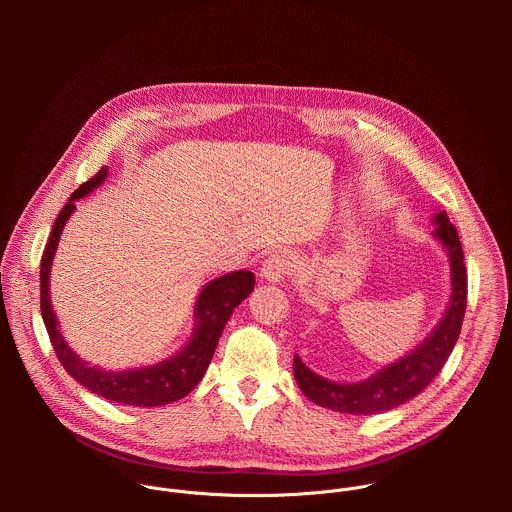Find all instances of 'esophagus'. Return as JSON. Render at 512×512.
Returning a JSON list of instances; mask_svg holds the SVG:
<instances>
[{
	"mask_svg": "<svg viewBox=\"0 0 512 512\" xmlns=\"http://www.w3.org/2000/svg\"><path fill=\"white\" fill-rule=\"evenodd\" d=\"M291 267H294V255L289 251H275L265 259L261 267V277L269 283H279L289 275Z\"/></svg>",
	"mask_w": 512,
	"mask_h": 512,
	"instance_id": "esophagus-1",
	"label": "esophagus"
}]
</instances>
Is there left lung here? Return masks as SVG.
<instances>
[{
  "instance_id": "1",
  "label": "left lung",
  "mask_w": 512,
  "mask_h": 512,
  "mask_svg": "<svg viewBox=\"0 0 512 512\" xmlns=\"http://www.w3.org/2000/svg\"><path fill=\"white\" fill-rule=\"evenodd\" d=\"M431 237L440 243L450 259V302L435 328L409 352L397 360L383 364L371 377L352 383H338L320 377L306 362L294 354V377L302 393L320 407L350 415H377L391 411L405 401L419 395L442 371L448 356L452 354L468 298V277L464 267V251L456 227L450 223L446 210L431 216Z\"/></svg>"
}]
</instances>
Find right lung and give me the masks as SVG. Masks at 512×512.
<instances>
[{"instance_id": "obj_1", "label": "right lung", "mask_w": 512, "mask_h": 512, "mask_svg": "<svg viewBox=\"0 0 512 512\" xmlns=\"http://www.w3.org/2000/svg\"><path fill=\"white\" fill-rule=\"evenodd\" d=\"M107 176L109 168L105 166L97 176L72 192L56 216V223L40 263L42 320L64 371L85 389L103 399L131 407H160L186 397L200 383L212 360L218 338H221L229 318L233 316V310L253 291L255 275L253 271L239 269L208 281L194 302V328L190 338L180 350L156 364H145V367L123 371H105L103 367H97V364L81 358L70 348L60 332V324L50 300V271L64 225L77 210L75 202L99 188Z\"/></svg>"}]
</instances>
